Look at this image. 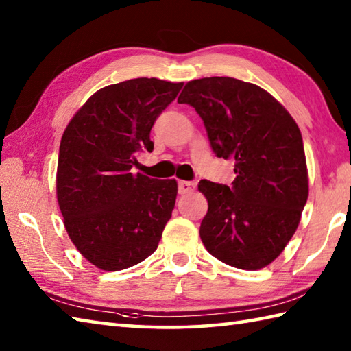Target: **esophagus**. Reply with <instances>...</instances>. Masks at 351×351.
Wrapping results in <instances>:
<instances>
[{
  "instance_id": "esophagus-1",
  "label": "esophagus",
  "mask_w": 351,
  "mask_h": 351,
  "mask_svg": "<svg viewBox=\"0 0 351 351\" xmlns=\"http://www.w3.org/2000/svg\"><path fill=\"white\" fill-rule=\"evenodd\" d=\"M195 190H196V182H193V181L178 182V191H180V195H187V193H191Z\"/></svg>"
}]
</instances>
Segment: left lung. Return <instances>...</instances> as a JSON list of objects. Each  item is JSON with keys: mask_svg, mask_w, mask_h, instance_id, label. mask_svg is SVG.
<instances>
[{"mask_svg": "<svg viewBox=\"0 0 351 351\" xmlns=\"http://www.w3.org/2000/svg\"><path fill=\"white\" fill-rule=\"evenodd\" d=\"M178 102L196 110L214 154L235 160L230 187L197 185L208 200L199 230L205 249L228 265L259 270L285 249L308 200L299 126L264 88L230 77L193 80Z\"/></svg>", "mask_w": 351, "mask_h": 351, "instance_id": "left-lung-1", "label": "left lung"}]
</instances>
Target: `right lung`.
Listing matches in <instances>:
<instances>
[{"mask_svg":"<svg viewBox=\"0 0 351 351\" xmlns=\"http://www.w3.org/2000/svg\"><path fill=\"white\" fill-rule=\"evenodd\" d=\"M181 87L158 78L107 86L87 99L63 132L58 206L72 243L101 270H125L158 247L178 184L131 169L138 152H152V126Z\"/></svg>","mask_w":351,"mask_h":351,"instance_id":"right-lung-1","label":"right lung"}]
</instances>
